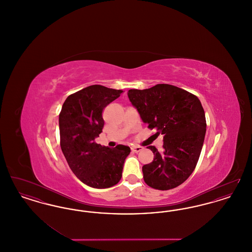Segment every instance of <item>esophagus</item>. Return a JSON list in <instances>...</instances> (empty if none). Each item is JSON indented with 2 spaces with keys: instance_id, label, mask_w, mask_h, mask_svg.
I'll list each match as a JSON object with an SVG mask.
<instances>
[{
  "instance_id": "esophagus-1",
  "label": "esophagus",
  "mask_w": 252,
  "mask_h": 252,
  "mask_svg": "<svg viewBox=\"0 0 252 252\" xmlns=\"http://www.w3.org/2000/svg\"><path fill=\"white\" fill-rule=\"evenodd\" d=\"M130 148H131L132 152H134V153H138V152H140L143 149V147L137 146V145H131Z\"/></svg>"
}]
</instances>
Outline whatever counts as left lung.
<instances>
[{
    "instance_id": "left-lung-1",
    "label": "left lung",
    "mask_w": 252,
    "mask_h": 252,
    "mask_svg": "<svg viewBox=\"0 0 252 252\" xmlns=\"http://www.w3.org/2000/svg\"><path fill=\"white\" fill-rule=\"evenodd\" d=\"M127 95L144 124L163 135L162 152L147 147L154 159L143 166L145 183L162 191L178 187L191 176L203 146L207 126L199 99L168 84L129 90Z\"/></svg>"
}]
</instances>
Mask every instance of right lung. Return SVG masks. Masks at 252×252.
I'll return each mask as SVG.
<instances>
[{"label": "right lung", "instance_id": "add662e5", "mask_svg": "<svg viewBox=\"0 0 252 252\" xmlns=\"http://www.w3.org/2000/svg\"><path fill=\"white\" fill-rule=\"evenodd\" d=\"M122 90L93 85L68 96L60 111V146L73 174L84 184L97 189L120 181L130 148L96 144L104 127L103 109L117 99Z\"/></svg>", "mask_w": 252, "mask_h": 252}]
</instances>
